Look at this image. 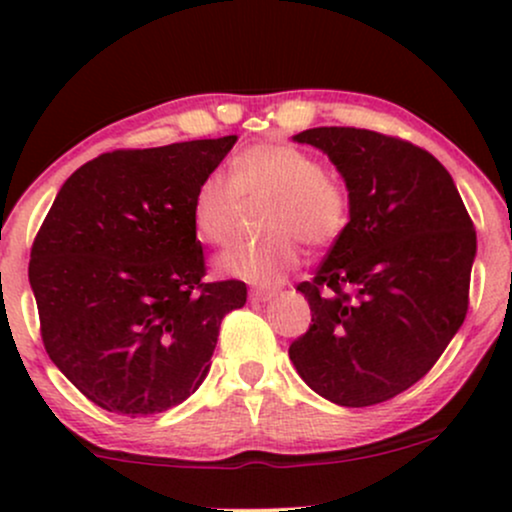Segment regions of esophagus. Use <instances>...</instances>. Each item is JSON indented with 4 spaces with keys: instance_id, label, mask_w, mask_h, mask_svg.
Wrapping results in <instances>:
<instances>
[{
    "instance_id": "obj_1",
    "label": "esophagus",
    "mask_w": 512,
    "mask_h": 512,
    "mask_svg": "<svg viewBox=\"0 0 512 512\" xmlns=\"http://www.w3.org/2000/svg\"><path fill=\"white\" fill-rule=\"evenodd\" d=\"M276 296V291H267V289H252L250 291V301L252 303H264V301H272V298Z\"/></svg>"
}]
</instances>
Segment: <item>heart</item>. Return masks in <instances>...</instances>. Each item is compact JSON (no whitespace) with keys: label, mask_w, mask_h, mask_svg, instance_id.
I'll return each instance as SVG.
<instances>
[{"label":"heart","mask_w":512,"mask_h":512,"mask_svg":"<svg viewBox=\"0 0 512 512\" xmlns=\"http://www.w3.org/2000/svg\"><path fill=\"white\" fill-rule=\"evenodd\" d=\"M240 202H267L262 238L233 245L219 257L223 274L252 284H276L301 262V243L325 250L351 221V192L342 175L286 142L243 149L231 161V180L209 173L192 197V226L204 243L226 245L236 233Z\"/></svg>","instance_id":"b5f03b06"}]
</instances>
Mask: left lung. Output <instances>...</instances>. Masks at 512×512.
Masks as SVG:
<instances>
[{"mask_svg": "<svg viewBox=\"0 0 512 512\" xmlns=\"http://www.w3.org/2000/svg\"><path fill=\"white\" fill-rule=\"evenodd\" d=\"M351 192L349 228L301 291L308 332L289 346L298 375L342 407H373L436 366L467 317L477 231L436 156L358 127H315Z\"/></svg>", "mask_w": 512, "mask_h": 512, "instance_id": "obj_1", "label": "left lung"}]
</instances>
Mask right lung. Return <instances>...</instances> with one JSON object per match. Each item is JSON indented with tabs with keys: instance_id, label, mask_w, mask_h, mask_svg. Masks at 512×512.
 <instances>
[{
	"instance_id": "1",
	"label": "right lung",
	"mask_w": 512,
	"mask_h": 512,
	"mask_svg": "<svg viewBox=\"0 0 512 512\" xmlns=\"http://www.w3.org/2000/svg\"><path fill=\"white\" fill-rule=\"evenodd\" d=\"M236 137L115 149L69 175L31 248L40 337L81 395L122 416L161 414L207 378L245 281H204L197 185Z\"/></svg>"
}]
</instances>
